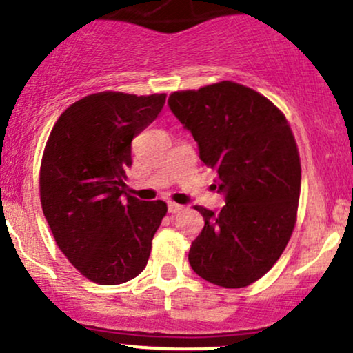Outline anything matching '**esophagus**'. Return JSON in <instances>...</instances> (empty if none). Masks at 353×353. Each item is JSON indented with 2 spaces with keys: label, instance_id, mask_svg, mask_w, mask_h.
<instances>
[{
  "label": "esophagus",
  "instance_id": "obj_1",
  "mask_svg": "<svg viewBox=\"0 0 353 353\" xmlns=\"http://www.w3.org/2000/svg\"><path fill=\"white\" fill-rule=\"evenodd\" d=\"M168 209H169V212H171V214H177V212H181V210H182V205L176 204V202H169Z\"/></svg>",
  "mask_w": 353,
  "mask_h": 353
}]
</instances>
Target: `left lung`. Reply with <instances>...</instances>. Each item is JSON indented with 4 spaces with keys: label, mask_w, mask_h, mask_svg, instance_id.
Segmentation results:
<instances>
[{
    "label": "left lung",
    "mask_w": 353,
    "mask_h": 353,
    "mask_svg": "<svg viewBox=\"0 0 353 353\" xmlns=\"http://www.w3.org/2000/svg\"><path fill=\"white\" fill-rule=\"evenodd\" d=\"M168 103L225 196L219 214L194 208L204 229L189 264L225 289L250 285L279 261L297 221L301 157L290 124L265 96L232 81L176 91Z\"/></svg>",
    "instance_id": "1"
}]
</instances>
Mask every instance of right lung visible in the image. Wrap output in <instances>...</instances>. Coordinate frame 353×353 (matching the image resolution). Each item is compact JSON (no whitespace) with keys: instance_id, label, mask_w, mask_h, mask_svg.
Here are the masks:
<instances>
[{"instance_id":"obj_1","label":"right lung","mask_w":353,"mask_h":353,"mask_svg":"<svg viewBox=\"0 0 353 353\" xmlns=\"http://www.w3.org/2000/svg\"><path fill=\"white\" fill-rule=\"evenodd\" d=\"M165 94L103 91L56 121L39 169L43 214L61 252L91 282L116 285L144 270L168 205L125 194L131 143Z\"/></svg>"}]
</instances>
